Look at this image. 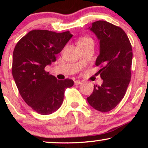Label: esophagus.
I'll return each instance as SVG.
<instances>
[{
  "label": "esophagus",
  "instance_id": "esophagus-1",
  "mask_svg": "<svg viewBox=\"0 0 148 148\" xmlns=\"http://www.w3.org/2000/svg\"><path fill=\"white\" fill-rule=\"evenodd\" d=\"M74 84H75V85H79V84H82V82H81L80 81L77 80V81H75Z\"/></svg>",
  "mask_w": 148,
  "mask_h": 148
}]
</instances>
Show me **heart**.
Returning <instances> with one entry per match:
<instances>
[{
  "label": "heart",
  "instance_id": "obj_1",
  "mask_svg": "<svg viewBox=\"0 0 148 148\" xmlns=\"http://www.w3.org/2000/svg\"><path fill=\"white\" fill-rule=\"evenodd\" d=\"M94 44V41L91 38L89 37H85L81 38L77 42V46L78 45H84V44Z\"/></svg>",
  "mask_w": 148,
  "mask_h": 148
}]
</instances>
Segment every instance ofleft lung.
Returning <instances> with one entry per match:
<instances>
[{
	"label": "left lung",
	"instance_id": "left-lung-1",
	"mask_svg": "<svg viewBox=\"0 0 148 148\" xmlns=\"http://www.w3.org/2000/svg\"><path fill=\"white\" fill-rule=\"evenodd\" d=\"M88 29L100 42L96 65L102 66L98 73L103 83L100 86H94L87 100L96 110L108 112L122 100L131 81L132 47L123 29L108 22H94Z\"/></svg>",
	"mask_w": 148,
	"mask_h": 148
}]
</instances>
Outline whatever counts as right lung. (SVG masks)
Returning a JSON list of instances; mask_svg holds the SVG:
<instances>
[{
  "instance_id": "1",
  "label": "right lung",
  "mask_w": 148,
  "mask_h": 148,
  "mask_svg": "<svg viewBox=\"0 0 148 148\" xmlns=\"http://www.w3.org/2000/svg\"><path fill=\"white\" fill-rule=\"evenodd\" d=\"M73 35L70 32L56 33L32 30L16 44L13 54L12 74L22 98L28 106L42 115L57 110L63 102L66 88L72 79L58 80L45 67L56 61Z\"/></svg>"
}]
</instances>
